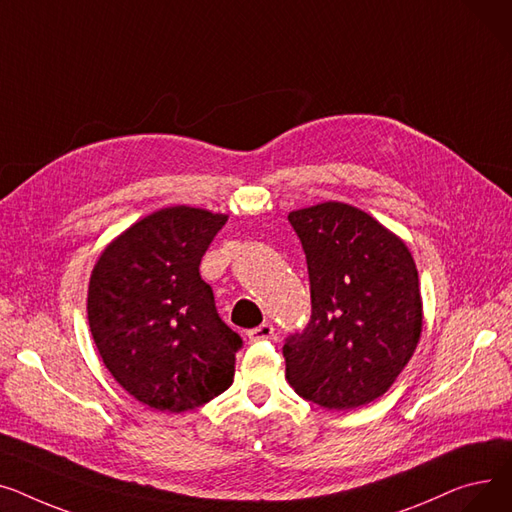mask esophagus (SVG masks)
Wrapping results in <instances>:
<instances>
[{
	"label": "esophagus",
	"mask_w": 512,
	"mask_h": 512,
	"mask_svg": "<svg viewBox=\"0 0 512 512\" xmlns=\"http://www.w3.org/2000/svg\"><path fill=\"white\" fill-rule=\"evenodd\" d=\"M275 337V326L270 322H262L260 326L248 330V339L250 341H264V339H273Z\"/></svg>",
	"instance_id": "obj_1"
}]
</instances>
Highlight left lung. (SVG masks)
Masks as SVG:
<instances>
[{
  "instance_id": "obj_1",
  "label": "left lung",
  "mask_w": 512,
  "mask_h": 512,
  "mask_svg": "<svg viewBox=\"0 0 512 512\" xmlns=\"http://www.w3.org/2000/svg\"><path fill=\"white\" fill-rule=\"evenodd\" d=\"M312 314L285 337L287 380L326 409L372 403L403 372L422 333L411 252L376 219L343 202L295 210Z\"/></svg>"
}]
</instances>
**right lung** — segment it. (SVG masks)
<instances>
[{
	"mask_svg": "<svg viewBox=\"0 0 512 512\" xmlns=\"http://www.w3.org/2000/svg\"><path fill=\"white\" fill-rule=\"evenodd\" d=\"M225 223L200 208H163L119 235L90 277L88 324L103 364L148 407L190 411L233 382L244 341L200 277Z\"/></svg>",
	"mask_w": 512,
	"mask_h": 512,
	"instance_id": "right-lung-1",
	"label": "right lung"
}]
</instances>
